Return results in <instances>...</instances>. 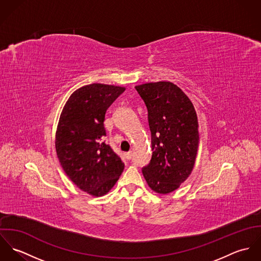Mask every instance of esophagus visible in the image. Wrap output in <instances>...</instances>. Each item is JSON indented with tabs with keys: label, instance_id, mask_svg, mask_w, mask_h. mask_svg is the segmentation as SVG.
I'll list each match as a JSON object with an SVG mask.
<instances>
[{
	"label": "esophagus",
	"instance_id": "1",
	"mask_svg": "<svg viewBox=\"0 0 261 261\" xmlns=\"http://www.w3.org/2000/svg\"><path fill=\"white\" fill-rule=\"evenodd\" d=\"M125 158H126L127 160H130V159L133 158V151H132V150L127 151V152L125 153Z\"/></svg>",
	"mask_w": 261,
	"mask_h": 261
}]
</instances>
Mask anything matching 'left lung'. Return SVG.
Returning a JSON list of instances; mask_svg holds the SVG:
<instances>
[{
    "label": "left lung",
    "mask_w": 261,
    "mask_h": 261,
    "mask_svg": "<svg viewBox=\"0 0 261 261\" xmlns=\"http://www.w3.org/2000/svg\"><path fill=\"white\" fill-rule=\"evenodd\" d=\"M148 110L151 159L142 171L149 188L159 194L175 191L191 174L199 146L193 103L169 81L136 86Z\"/></svg>",
    "instance_id": "left-lung-1"
}]
</instances>
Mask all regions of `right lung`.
I'll return each mask as SVG.
<instances>
[{
	"label": "right lung",
	"mask_w": 261,
	"mask_h": 261,
	"mask_svg": "<svg viewBox=\"0 0 261 261\" xmlns=\"http://www.w3.org/2000/svg\"><path fill=\"white\" fill-rule=\"evenodd\" d=\"M124 87L92 83L74 91L61 112L55 139L59 162L76 186L93 196L107 194L124 164L106 144L103 121Z\"/></svg>",
	"instance_id": "right-lung-1"
}]
</instances>
